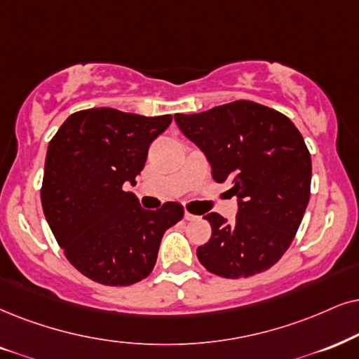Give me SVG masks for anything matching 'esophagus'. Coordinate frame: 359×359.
I'll return each instance as SVG.
<instances>
[{
    "label": "esophagus",
    "mask_w": 359,
    "mask_h": 359,
    "mask_svg": "<svg viewBox=\"0 0 359 359\" xmlns=\"http://www.w3.org/2000/svg\"><path fill=\"white\" fill-rule=\"evenodd\" d=\"M184 219H185V220H195V219H197V217H195L194 213H190V212L185 210V213H184Z\"/></svg>",
    "instance_id": "esophagus-1"
}]
</instances>
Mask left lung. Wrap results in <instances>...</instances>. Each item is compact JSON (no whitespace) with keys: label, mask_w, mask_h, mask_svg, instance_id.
<instances>
[{"label":"left lung","mask_w":359,"mask_h":359,"mask_svg":"<svg viewBox=\"0 0 359 359\" xmlns=\"http://www.w3.org/2000/svg\"><path fill=\"white\" fill-rule=\"evenodd\" d=\"M217 182H230L238 213L229 224L207 213L212 237L197 248L213 275L247 278L269 270L292 245L310 201L311 157L300 130L275 109L233 101L198 114H175Z\"/></svg>","instance_id":"obj_1"}]
</instances>
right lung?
<instances>
[{
	"label": "right lung",
	"mask_w": 359,
	"mask_h": 359,
	"mask_svg": "<svg viewBox=\"0 0 359 359\" xmlns=\"http://www.w3.org/2000/svg\"><path fill=\"white\" fill-rule=\"evenodd\" d=\"M172 116L146 117L111 107L71 114L48 146L41 203L54 238L76 270L107 287H129L151 273L165 230L184 207L139 205L135 184L149 146Z\"/></svg>",
	"instance_id": "1"
}]
</instances>
